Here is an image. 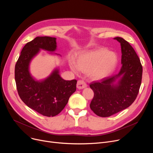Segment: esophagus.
<instances>
[{
	"instance_id": "1",
	"label": "esophagus",
	"mask_w": 153,
	"mask_h": 153,
	"mask_svg": "<svg viewBox=\"0 0 153 153\" xmlns=\"http://www.w3.org/2000/svg\"><path fill=\"white\" fill-rule=\"evenodd\" d=\"M87 87V84L82 81V80H79L77 83V87L79 89H84V88Z\"/></svg>"
}]
</instances>
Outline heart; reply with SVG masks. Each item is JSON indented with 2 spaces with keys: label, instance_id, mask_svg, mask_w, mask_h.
I'll return each mask as SVG.
<instances>
[{
  "label": "heart",
  "instance_id": "heart-1",
  "mask_svg": "<svg viewBox=\"0 0 153 153\" xmlns=\"http://www.w3.org/2000/svg\"><path fill=\"white\" fill-rule=\"evenodd\" d=\"M118 63V58L114 53L103 48L96 50L81 55L77 60V64L72 62L71 67L77 72L79 69L84 72L91 71L95 79H102L114 72Z\"/></svg>",
  "mask_w": 153,
  "mask_h": 153
}]
</instances>
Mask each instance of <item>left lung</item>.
Returning <instances> with one entry per match:
<instances>
[{
  "label": "left lung",
  "mask_w": 153,
  "mask_h": 153,
  "mask_svg": "<svg viewBox=\"0 0 153 153\" xmlns=\"http://www.w3.org/2000/svg\"><path fill=\"white\" fill-rule=\"evenodd\" d=\"M114 39L121 45V69L118 74L90 84L94 93L91 109L101 117H110L130 107L137 97L141 84L143 67L137 54L123 38Z\"/></svg>",
  "instance_id": "left-lung-1"
}]
</instances>
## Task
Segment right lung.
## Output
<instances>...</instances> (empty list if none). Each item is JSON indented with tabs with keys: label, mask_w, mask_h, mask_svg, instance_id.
Instances as JSON below:
<instances>
[{
	"label": "right lung",
	"mask_w": 153,
	"mask_h": 153,
	"mask_svg": "<svg viewBox=\"0 0 153 153\" xmlns=\"http://www.w3.org/2000/svg\"><path fill=\"white\" fill-rule=\"evenodd\" d=\"M56 47V38L37 36L24 46L15 67V79L20 99L28 107L46 117L59 114L76 91V80L63 79L57 68L42 81H36L30 74V63L40 50L53 52Z\"/></svg>",
	"instance_id": "obj_1"
}]
</instances>
